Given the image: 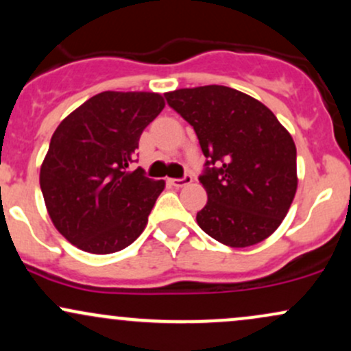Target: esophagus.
<instances>
[{
    "instance_id": "1",
    "label": "esophagus",
    "mask_w": 351,
    "mask_h": 351,
    "mask_svg": "<svg viewBox=\"0 0 351 351\" xmlns=\"http://www.w3.org/2000/svg\"><path fill=\"white\" fill-rule=\"evenodd\" d=\"M193 181L191 175H184V178H173V180H168V183L173 184L175 188H183L186 186V184H189Z\"/></svg>"
}]
</instances>
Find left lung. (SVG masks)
<instances>
[{
  "instance_id": "obj_1",
  "label": "left lung",
  "mask_w": 351,
  "mask_h": 351,
  "mask_svg": "<svg viewBox=\"0 0 351 351\" xmlns=\"http://www.w3.org/2000/svg\"><path fill=\"white\" fill-rule=\"evenodd\" d=\"M168 106L195 128L206 156L208 203L199 228L229 247H249L280 226L297 191L291 134L259 100L224 86L167 92Z\"/></svg>"
}]
</instances>
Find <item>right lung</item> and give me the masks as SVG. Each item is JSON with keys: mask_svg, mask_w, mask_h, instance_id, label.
I'll return each mask as SVG.
<instances>
[{"mask_svg": "<svg viewBox=\"0 0 351 351\" xmlns=\"http://www.w3.org/2000/svg\"><path fill=\"white\" fill-rule=\"evenodd\" d=\"M163 107L155 92L107 90L56 128L39 183L52 224L75 247L112 254L143 232L165 181L128 167L145 127Z\"/></svg>", "mask_w": 351, "mask_h": 351, "instance_id": "1", "label": "right lung"}]
</instances>
